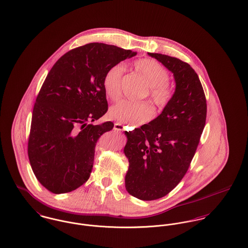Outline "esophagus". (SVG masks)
<instances>
[{
  "label": "esophagus",
  "instance_id": "1",
  "mask_svg": "<svg viewBox=\"0 0 248 248\" xmlns=\"http://www.w3.org/2000/svg\"><path fill=\"white\" fill-rule=\"evenodd\" d=\"M124 125H123L120 123H116L114 124V129L117 131H122V130H124Z\"/></svg>",
  "mask_w": 248,
  "mask_h": 248
}]
</instances>
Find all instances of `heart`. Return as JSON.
Here are the masks:
<instances>
[{
	"mask_svg": "<svg viewBox=\"0 0 248 248\" xmlns=\"http://www.w3.org/2000/svg\"><path fill=\"white\" fill-rule=\"evenodd\" d=\"M136 71L144 78L149 86L148 95L153 103L160 109L171 101L172 90L168 81L169 72L157 61L150 58H141L134 62ZM124 66L121 63L111 66L103 79V87L107 96L116 101L122 95V79ZM154 114L152 107L145 102L133 103L121 101L109 109V116L116 121L129 124H140L148 122Z\"/></svg>",
	"mask_w": 248,
	"mask_h": 248,
	"instance_id": "obj_1",
	"label": "heart"
}]
</instances>
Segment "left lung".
I'll return each instance as SVG.
<instances>
[{"label":"left lung","mask_w":248,"mask_h":248,"mask_svg":"<svg viewBox=\"0 0 248 248\" xmlns=\"http://www.w3.org/2000/svg\"><path fill=\"white\" fill-rule=\"evenodd\" d=\"M173 74L175 92L162 113L149 124L125 131L129 161L125 187L150 201L173 190L188 171L207 118V100L197 74L176 57L148 53Z\"/></svg>","instance_id":"8db88e82"}]
</instances>
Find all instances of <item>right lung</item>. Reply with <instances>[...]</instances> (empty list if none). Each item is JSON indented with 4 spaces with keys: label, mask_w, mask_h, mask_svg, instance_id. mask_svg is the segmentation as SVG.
Returning <instances> with one entry per match:
<instances>
[{
    "label": "right lung",
    "mask_w": 248,
    "mask_h": 248,
    "mask_svg": "<svg viewBox=\"0 0 248 248\" xmlns=\"http://www.w3.org/2000/svg\"><path fill=\"white\" fill-rule=\"evenodd\" d=\"M136 55L93 42L67 52L50 70L34 105L27 149L32 170L47 190L69 192L90 178L97 141L114 127L112 122L87 124L108 111L105 74Z\"/></svg>",
    "instance_id": "obj_1"
}]
</instances>
